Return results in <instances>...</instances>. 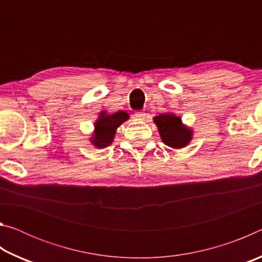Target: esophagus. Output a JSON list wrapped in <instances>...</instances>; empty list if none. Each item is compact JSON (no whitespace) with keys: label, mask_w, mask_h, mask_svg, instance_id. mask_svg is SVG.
<instances>
[{"label":"esophagus","mask_w":262,"mask_h":262,"mask_svg":"<svg viewBox=\"0 0 262 262\" xmlns=\"http://www.w3.org/2000/svg\"><path fill=\"white\" fill-rule=\"evenodd\" d=\"M134 117L136 119H139V120H143L144 117H145V113L143 112V111H137V112L134 113Z\"/></svg>","instance_id":"34e87169"}]
</instances>
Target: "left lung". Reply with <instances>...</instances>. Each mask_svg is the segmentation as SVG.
I'll return each mask as SVG.
<instances>
[{"mask_svg": "<svg viewBox=\"0 0 262 262\" xmlns=\"http://www.w3.org/2000/svg\"><path fill=\"white\" fill-rule=\"evenodd\" d=\"M154 122L158 127L163 142L168 147L184 148L192 139V132L181 125L180 118L173 114H159L154 118Z\"/></svg>", "mask_w": 262, "mask_h": 262, "instance_id": "8db88e82", "label": "left lung"}]
</instances>
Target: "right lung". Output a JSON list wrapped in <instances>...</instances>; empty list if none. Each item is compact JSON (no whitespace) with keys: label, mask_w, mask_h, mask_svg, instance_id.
Segmentation results:
<instances>
[{"label":"right lung","mask_w":262,"mask_h":262,"mask_svg":"<svg viewBox=\"0 0 262 262\" xmlns=\"http://www.w3.org/2000/svg\"><path fill=\"white\" fill-rule=\"evenodd\" d=\"M128 119V114L123 111L114 113L112 115H105L101 113V117L96 122V133L92 137L97 148H105L112 143V140L117 128Z\"/></svg>","instance_id":"add662e5"}]
</instances>
